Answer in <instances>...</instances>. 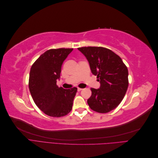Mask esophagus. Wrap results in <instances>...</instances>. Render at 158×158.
Instances as JSON below:
<instances>
[{"label":"esophagus","instance_id":"34e87169","mask_svg":"<svg viewBox=\"0 0 158 158\" xmlns=\"http://www.w3.org/2000/svg\"><path fill=\"white\" fill-rule=\"evenodd\" d=\"M82 88H78V92H80V91H81V90H82Z\"/></svg>","mask_w":158,"mask_h":158}]
</instances>
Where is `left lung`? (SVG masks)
<instances>
[{"label":"left lung","mask_w":158,"mask_h":158,"mask_svg":"<svg viewBox=\"0 0 158 158\" xmlns=\"http://www.w3.org/2000/svg\"><path fill=\"white\" fill-rule=\"evenodd\" d=\"M78 49L88 59L91 71L97 76L101 85L91 88L88 104L93 111L109 113L122 102L128 85V69L121 58L102 47H83Z\"/></svg>","instance_id":"8db88e82"}]
</instances>
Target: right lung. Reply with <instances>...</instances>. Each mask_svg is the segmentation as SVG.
Segmentation results:
<instances>
[{
  "label": "right lung",
  "instance_id": "right-lung-1",
  "mask_svg": "<svg viewBox=\"0 0 158 158\" xmlns=\"http://www.w3.org/2000/svg\"><path fill=\"white\" fill-rule=\"evenodd\" d=\"M73 50V48L47 50L31 66L30 92L38 108L48 116H65L73 107L77 88L66 89L56 85L62 64Z\"/></svg>",
  "mask_w": 158,
  "mask_h": 158
}]
</instances>
